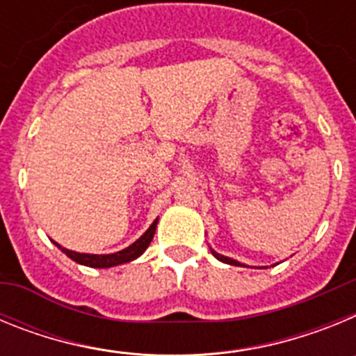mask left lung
<instances>
[{"mask_svg": "<svg viewBox=\"0 0 356 356\" xmlns=\"http://www.w3.org/2000/svg\"><path fill=\"white\" fill-rule=\"evenodd\" d=\"M210 251H212V254H213V257H216L217 260H221V262H225V264H229V266H244V264L237 262V260H234V259H229V257H225V254H219V253H217V251H213L212 248H210Z\"/></svg>", "mask_w": 356, "mask_h": 356, "instance_id": "left-lung-1", "label": "left lung"}]
</instances>
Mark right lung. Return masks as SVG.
<instances>
[{
	"label": "right lung",
	"instance_id": "add662e5",
	"mask_svg": "<svg viewBox=\"0 0 356 356\" xmlns=\"http://www.w3.org/2000/svg\"><path fill=\"white\" fill-rule=\"evenodd\" d=\"M156 222H159V217H156L155 221L151 222L149 228L140 235L134 244H130L128 248L121 251H115V253H108V254H92V253H78V251H71L67 248H62L58 242L53 241L56 248L60 251H64L67 254L69 259L74 260L76 264H81V266L87 267H96V269H106V267H114V266H121V264L131 262V260L139 259L140 254L147 250L149 246V242L153 241V235H155L156 229Z\"/></svg>",
	"mask_w": 356,
	"mask_h": 356
}]
</instances>
